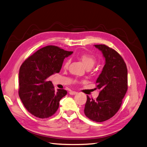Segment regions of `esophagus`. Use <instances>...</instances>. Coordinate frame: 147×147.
Listing matches in <instances>:
<instances>
[{"label": "esophagus", "instance_id": "obj_1", "mask_svg": "<svg viewBox=\"0 0 147 147\" xmlns=\"http://www.w3.org/2000/svg\"><path fill=\"white\" fill-rule=\"evenodd\" d=\"M69 94H70V95H76V94H77V92H76V91H70Z\"/></svg>", "mask_w": 147, "mask_h": 147}]
</instances>
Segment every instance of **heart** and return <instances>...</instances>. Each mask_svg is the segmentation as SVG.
Listing matches in <instances>:
<instances>
[{
    "instance_id": "b5f03b06",
    "label": "heart",
    "mask_w": 147,
    "mask_h": 147,
    "mask_svg": "<svg viewBox=\"0 0 147 147\" xmlns=\"http://www.w3.org/2000/svg\"><path fill=\"white\" fill-rule=\"evenodd\" d=\"M80 60L82 61V62L84 65V66L86 68H91L94 67V65L96 63V59L94 56L89 54L84 53L81 55L80 56ZM69 65V60H67L65 61L64 67H68Z\"/></svg>"
}]
</instances>
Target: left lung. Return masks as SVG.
Instances as JSON below:
<instances>
[{"label": "left lung", "mask_w": 147, "mask_h": 147, "mask_svg": "<svg viewBox=\"0 0 147 147\" xmlns=\"http://www.w3.org/2000/svg\"><path fill=\"white\" fill-rule=\"evenodd\" d=\"M105 58L106 63L96 80L100 90L96 100L87 96L84 113L96 122H103L118 111L128 90V70L122 57L105 45H95Z\"/></svg>", "instance_id": "left-lung-1"}]
</instances>
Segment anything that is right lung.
<instances>
[{"instance_id":"right-lung-1","label":"right lung","mask_w":147,"mask_h":147,"mask_svg":"<svg viewBox=\"0 0 147 147\" xmlns=\"http://www.w3.org/2000/svg\"><path fill=\"white\" fill-rule=\"evenodd\" d=\"M73 51L49 45L36 51L26 60L19 74V96L29 113L39 118H48L57 112L60 100L66 96L64 89L55 91L48 78L58 73L65 57Z\"/></svg>"}]
</instances>
